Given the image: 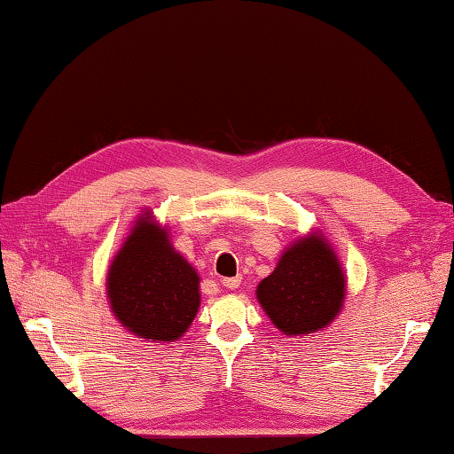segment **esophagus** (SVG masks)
Returning a JSON list of instances; mask_svg holds the SVG:
<instances>
[{"instance_id": "34e87169", "label": "esophagus", "mask_w": 454, "mask_h": 454, "mask_svg": "<svg viewBox=\"0 0 454 454\" xmlns=\"http://www.w3.org/2000/svg\"><path fill=\"white\" fill-rule=\"evenodd\" d=\"M239 283H242V277H230V278H224V281H222V286H226V288H230V291H234V288L239 286Z\"/></svg>"}]
</instances>
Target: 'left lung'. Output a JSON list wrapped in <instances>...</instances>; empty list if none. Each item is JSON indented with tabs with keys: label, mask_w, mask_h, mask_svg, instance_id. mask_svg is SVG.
I'll list each match as a JSON object with an SVG mask.
<instances>
[{
	"label": "left lung",
	"mask_w": 454,
	"mask_h": 454,
	"mask_svg": "<svg viewBox=\"0 0 454 454\" xmlns=\"http://www.w3.org/2000/svg\"><path fill=\"white\" fill-rule=\"evenodd\" d=\"M255 294L283 335L316 333L340 316L347 277L335 249L317 230L285 247L273 273L257 285Z\"/></svg>",
	"instance_id": "left-lung-1"
}]
</instances>
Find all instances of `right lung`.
<instances>
[{"label": "right lung", "mask_w": 454, "mask_h": 454, "mask_svg": "<svg viewBox=\"0 0 454 454\" xmlns=\"http://www.w3.org/2000/svg\"><path fill=\"white\" fill-rule=\"evenodd\" d=\"M113 316L129 333L153 343L177 341L200 306V277L146 208L114 254L105 278Z\"/></svg>", "instance_id": "right-lung-1"}]
</instances>
